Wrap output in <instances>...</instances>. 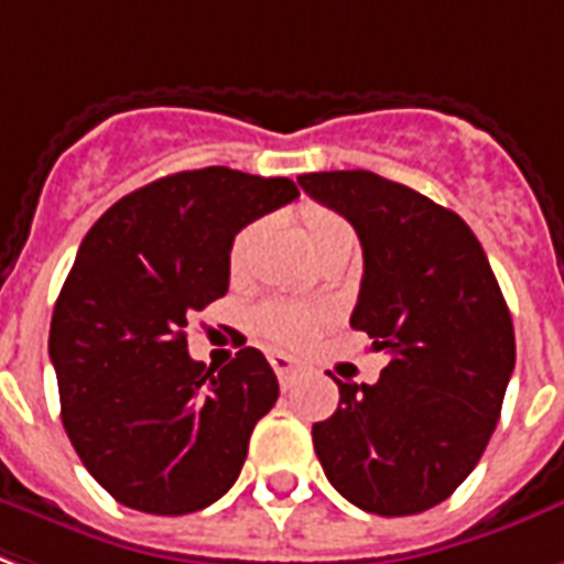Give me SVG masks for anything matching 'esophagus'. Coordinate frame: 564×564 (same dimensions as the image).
I'll list each match as a JSON object with an SVG mask.
<instances>
[{
    "label": "esophagus",
    "instance_id": "obj_1",
    "mask_svg": "<svg viewBox=\"0 0 564 564\" xmlns=\"http://www.w3.org/2000/svg\"><path fill=\"white\" fill-rule=\"evenodd\" d=\"M269 364H272L274 376L281 378V384H290L292 376L301 369L299 360L290 358V355H283V351H272V355H269Z\"/></svg>",
    "mask_w": 564,
    "mask_h": 564
}]
</instances>
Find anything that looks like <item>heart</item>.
<instances>
[{
    "label": "heart",
    "instance_id": "1",
    "mask_svg": "<svg viewBox=\"0 0 564 564\" xmlns=\"http://www.w3.org/2000/svg\"><path fill=\"white\" fill-rule=\"evenodd\" d=\"M301 227H304V239L311 245L313 253L328 251L337 245H355V234H351L349 221L339 213L328 209V206H304L301 209ZM257 227H245L242 234L234 239L230 248V263L239 269L248 253V245L253 239ZM253 325L272 343H283V346H299L311 337V330L316 328V316L292 304H281V301H269L260 311L253 313Z\"/></svg>",
    "mask_w": 564,
    "mask_h": 564
}]
</instances>
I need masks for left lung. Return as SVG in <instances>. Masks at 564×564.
<instances>
[{
	"mask_svg": "<svg viewBox=\"0 0 564 564\" xmlns=\"http://www.w3.org/2000/svg\"><path fill=\"white\" fill-rule=\"evenodd\" d=\"M364 248L351 328L384 351L376 384H339L313 425L328 482L358 509L402 518L444 502L482 458L514 369V328L464 218L372 171L301 174Z\"/></svg>",
	"mask_w": 564,
	"mask_h": 564,
	"instance_id": "8db88e82",
	"label": "left lung"
}]
</instances>
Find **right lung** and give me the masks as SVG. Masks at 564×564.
<instances>
[{
    "mask_svg": "<svg viewBox=\"0 0 564 564\" xmlns=\"http://www.w3.org/2000/svg\"><path fill=\"white\" fill-rule=\"evenodd\" d=\"M295 197L286 177L180 171L120 197L82 239L50 360L64 432L120 506L188 514L239 479L278 378L251 346L206 369L188 358L186 325L230 286L236 234Z\"/></svg>",
    "mask_w": 564,
    "mask_h": 564,
    "instance_id": "1",
    "label": "right lung"
}]
</instances>
